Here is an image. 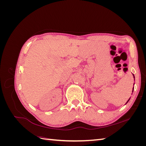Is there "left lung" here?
<instances>
[{
	"label": "left lung",
	"instance_id": "left-lung-1",
	"mask_svg": "<svg viewBox=\"0 0 146 146\" xmlns=\"http://www.w3.org/2000/svg\"><path fill=\"white\" fill-rule=\"evenodd\" d=\"M133 74V78H134V80H135V76H134V74ZM133 85H135V83H133ZM133 90H134V86H133V90H132V93H131V94H133ZM130 98H131V97H130V98L129 99V100H127V102L125 103V105H126L128 102H129V101L130 100Z\"/></svg>",
	"mask_w": 146,
	"mask_h": 146
}]
</instances>
